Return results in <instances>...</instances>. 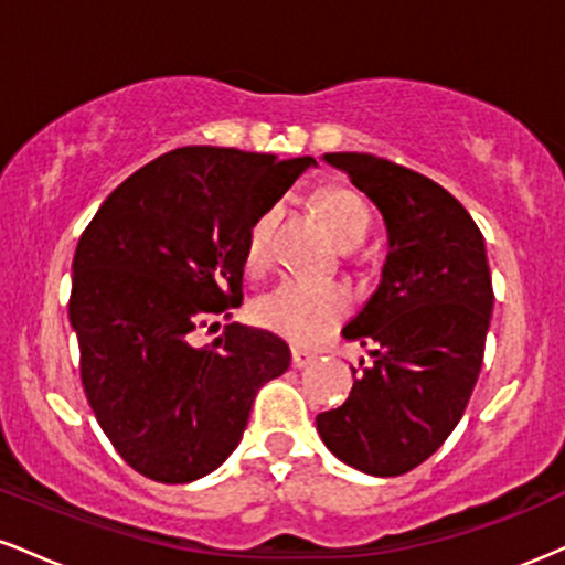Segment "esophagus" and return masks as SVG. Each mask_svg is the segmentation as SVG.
<instances>
[{"label": "esophagus", "mask_w": 565, "mask_h": 565, "mask_svg": "<svg viewBox=\"0 0 565 565\" xmlns=\"http://www.w3.org/2000/svg\"><path fill=\"white\" fill-rule=\"evenodd\" d=\"M313 359H316V353H310V350H305V348H291V366H295V369L308 366Z\"/></svg>", "instance_id": "esophagus-1"}]
</instances>
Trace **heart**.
I'll return each instance as SVG.
<instances>
[{
    "instance_id": "heart-1",
    "label": "heart",
    "mask_w": 565,
    "mask_h": 565,
    "mask_svg": "<svg viewBox=\"0 0 565 565\" xmlns=\"http://www.w3.org/2000/svg\"><path fill=\"white\" fill-rule=\"evenodd\" d=\"M319 212L337 244L355 246L372 228V215L361 196L350 188L332 185L319 193ZM278 210H265L252 223L244 244V270L260 276L270 265V236H274ZM350 295L334 281H305L287 278L255 302V319L263 329L295 345H316L321 337L348 316Z\"/></svg>"
}]
</instances>
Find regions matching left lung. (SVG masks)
<instances>
[{
	"label": "left lung",
	"instance_id": "left-lung-1",
	"mask_svg": "<svg viewBox=\"0 0 565 565\" xmlns=\"http://www.w3.org/2000/svg\"><path fill=\"white\" fill-rule=\"evenodd\" d=\"M385 220L382 284L342 329L372 345L348 401L316 417L342 462L369 476H404L436 454L462 419L483 364L494 289L478 225L446 188L372 157L327 153Z\"/></svg>",
	"mask_w": 565,
	"mask_h": 565
}]
</instances>
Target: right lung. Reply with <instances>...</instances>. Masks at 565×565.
I'll return each instance as SVG.
<instances>
[{
  "mask_svg": "<svg viewBox=\"0 0 565 565\" xmlns=\"http://www.w3.org/2000/svg\"><path fill=\"white\" fill-rule=\"evenodd\" d=\"M310 157L185 146L148 161L100 204L74 255L68 319L82 385L114 449L140 476L188 483L228 459L252 401L289 369L263 329L191 332L244 300V244Z\"/></svg>",
  "mask_w": 565,
  "mask_h": 565,
  "instance_id": "add662e5",
  "label": "right lung"
}]
</instances>
